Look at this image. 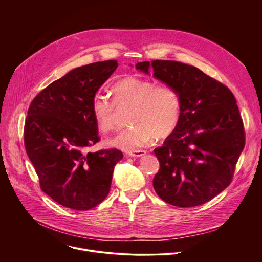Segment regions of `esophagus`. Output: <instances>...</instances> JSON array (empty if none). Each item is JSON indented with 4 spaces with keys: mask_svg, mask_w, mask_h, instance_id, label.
<instances>
[{
    "mask_svg": "<svg viewBox=\"0 0 262 262\" xmlns=\"http://www.w3.org/2000/svg\"><path fill=\"white\" fill-rule=\"evenodd\" d=\"M147 154L146 150H135V151H130L128 152V156L129 157H133V158H138V157H143Z\"/></svg>",
    "mask_w": 262,
    "mask_h": 262,
    "instance_id": "34e87169",
    "label": "esophagus"
}]
</instances>
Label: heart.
<instances>
[{
    "label": "heart",
    "mask_w": 262,
    "mask_h": 262,
    "mask_svg": "<svg viewBox=\"0 0 262 262\" xmlns=\"http://www.w3.org/2000/svg\"><path fill=\"white\" fill-rule=\"evenodd\" d=\"M113 99L97 92L91 101L97 126L110 130L115 126L117 107H130L127 122L130 126L106 140V144L133 151L150 143L155 137L170 135L180 119V99L177 91L168 85L134 76L118 81L112 87Z\"/></svg>",
    "instance_id": "1"
}]
</instances>
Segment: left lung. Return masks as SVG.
Listing matches in <instances>:
<instances>
[{
	"instance_id": "1",
	"label": "left lung",
	"mask_w": 262,
	"mask_h": 262,
	"mask_svg": "<svg viewBox=\"0 0 262 262\" xmlns=\"http://www.w3.org/2000/svg\"><path fill=\"white\" fill-rule=\"evenodd\" d=\"M136 69L173 87L180 99L175 129L155 149L160 170L154 188L178 207L204 204L230 184L245 147L236 99L222 83L195 66L169 60L139 62Z\"/></svg>"
}]
</instances>
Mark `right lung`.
Instances as JSON below:
<instances>
[{
	"mask_svg": "<svg viewBox=\"0 0 262 262\" xmlns=\"http://www.w3.org/2000/svg\"><path fill=\"white\" fill-rule=\"evenodd\" d=\"M118 63L108 60L74 68L53 82L30 104L24 139L41 190L57 203L88 210L107 196L118 149L88 152L96 144L91 101Z\"/></svg>",
	"mask_w": 262,
	"mask_h": 262,
	"instance_id": "add662e5",
	"label": "right lung"
}]
</instances>
